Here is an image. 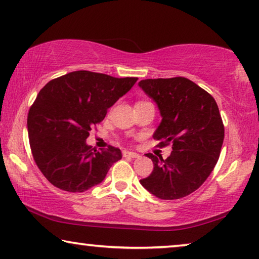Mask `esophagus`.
I'll return each instance as SVG.
<instances>
[{
  "instance_id": "esophagus-1",
  "label": "esophagus",
  "mask_w": 259,
  "mask_h": 259,
  "mask_svg": "<svg viewBox=\"0 0 259 259\" xmlns=\"http://www.w3.org/2000/svg\"><path fill=\"white\" fill-rule=\"evenodd\" d=\"M123 155H125V157H130V158H139L140 157V155L136 153V152H130V151L123 152Z\"/></svg>"
}]
</instances>
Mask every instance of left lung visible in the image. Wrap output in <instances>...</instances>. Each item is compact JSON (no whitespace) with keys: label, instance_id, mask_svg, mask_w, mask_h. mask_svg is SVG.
<instances>
[{"label":"left lung","instance_id":"1","mask_svg":"<svg viewBox=\"0 0 259 259\" xmlns=\"http://www.w3.org/2000/svg\"><path fill=\"white\" fill-rule=\"evenodd\" d=\"M139 87L157 104L161 122L153 134L160 146L172 144L169 157L152 153L153 171L140 184L165 200L189 196L213 171L224 141L217 102L186 77L141 80Z\"/></svg>","mask_w":259,"mask_h":259}]
</instances>
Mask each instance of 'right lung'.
<instances>
[{"label":"right lung","mask_w":259,"mask_h":259,"mask_svg":"<svg viewBox=\"0 0 259 259\" xmlns=\"http://www.w3.org/2000/svg\"><path fill=\"white\" fill-rule=\"evenodd\" d=\"M137 80L76 70L42 88L27 126L34 160L49 183L67 192H84L105 179L121 151L113 146L97 151L86 139Z\"/></svg>","instance_id":"1"}]
</instances>
